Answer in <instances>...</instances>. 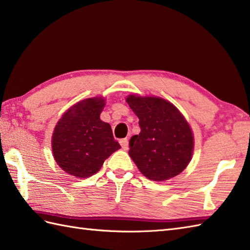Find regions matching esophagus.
<instances>
[{"label":"esophagus","instance_id":"1","mask_svg":"<svg viewBox=\"0 0 250 250\" xmlns=\"http://www.w3.org/2000/svg\"><path fill=\"white\" fill-rule=\"evenodd\" d=\"M120 144H121V146H122V148H123V149L128 148V140H127L126 138H125V139H121L120 140Z\"/></svg>","mask_w":250,"mask_h":250}]
</instances>
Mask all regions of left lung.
I'll list each match as a JSON object with an SVG mask.
<instances>
[{
	"mask_svg": "<svg viewBox=\"0 0 250 250\" xmlns=\"http://www.w3.org/2000/svg\"><path fill=\"white\" fill-rule=\"evenodd\" d=\"M126 102L139 118L140 134L129 140V156L142 174L166 181L180 174L190 162L193 137L184 116L158 97L129 95Z\"/></svg>",
	"mask_w": 250,
	"mask_h": 250,
	"instance_id": "obj_1",
	"label": "left lung"
}]
</instances>
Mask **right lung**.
<instances>
[{
  "instance_id": "add662e5",
  "label": "right lung",
  "mask_w": 250,
  "mask_h": 250,
  "mask_svg": "<svg viewBox=\"0 0 250 250\" xmlns=\"http://www.w3.org/2000/svg\"><path fill=\"white\" fill-rule=\"evenodd\" d=\"M103 98H88L71 107L61 119L52 136L55 162L68 174L88 177L102 168L121 147L112 129L101 119Z\"/></svg>"
}]
</instances>
